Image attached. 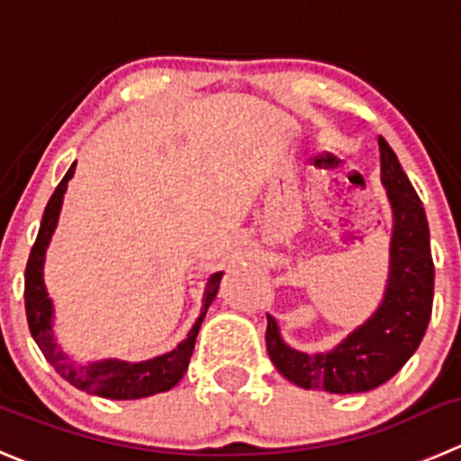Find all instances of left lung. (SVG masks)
Masks as SVG:
<instances>
[{"mask_svg": "<svg viewBox=\"0 0 461 461\" xmlns=\"http://www.w3.org/2000/svg\"><path fill=\"white\" fill-rule=\"evenodd\" d=\"M380 143L382 184L393 209L391 270L380 309L332 352L307 355L282 341L268 316L266 348L277 371L303 389L364 393L384 384L416 352L432 316L434 264L428 218L420 197L384 139Z\"/></svg>", "mask_w": 461, "mask_h": 461, "instance_id": "obj_1", "label": "left lung"}]
</instances>
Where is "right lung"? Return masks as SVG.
Returning <instances> with one entry per match:
<instances>
[{
  "mask_svg": "<svg viewBox=\"0 0 461 461\" xmlns=\"http://www.w3.org/2000/svg\"><path fill=\"white\" fill-rule=\"evenodd\" d=\"M75 166L77 163H72L70 170L66 172V177L61 179V184L56 186L50 202H47L41 230H38L36 243H33L32 255H29L27 270H24V307H27L29 332H32L33 341L38 343L45 359L54 366V371L63 380L70 382L72 386L86 391V393L102 395V398L111 400H136L145 398V395L161 393V391L172 389L186 373L193 348H195L197 332H200V325L206 316V309L216 298L222 273H213L209 277L200 318L195 321L188 337L175 350L166 352L161 357H154V359L139 361V364H129V361L118 359L97 361V364H90V366H75V364H70L61 355V350L56 348L54 337H51V303L47 298L45 284H42V259H45L47 245H50L51 234H54L56 221H59L63 193H66L70 177L75 175Z\"/></svg>",
  "mask_w": 461,
  "mask_h": 461,
  "instance_id": "obj_1",
  "label": "right lung"
}]
</instances>
